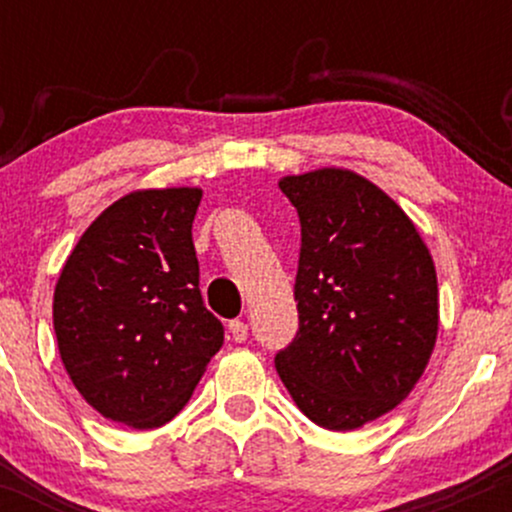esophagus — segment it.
<instances>
[{"label": "esophagus", "mask_w": 512, "mask_h": 512, "mask_svg": "<svg viewBox=\"0 0 512 512\" xmlns=\"http://www.w3.org/2000/svg\"><path fill=\"white\" fill-rule=\"evenodd\" d=\"M228 332H231L233 342H245V339H248V325H245L243 320L228 322Z\"/></svg>", "instance_id": "1"}]
</instances>
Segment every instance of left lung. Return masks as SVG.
I'll use <instances>...</instances> for the list:
<instances>
[{
	"instance_id": "1",
	"label": "left lung",
	"mask_w": 512,
	"mask_h": 512,
	"mask_svg": "<svg viewBox=\"0 0 512 512\" xmlns=\"http://www.w3.org/2000/svg\"><path fill=\"white\" fill-rule=\"evenodd\" d=\"M301 219L296 339L274 358L296 407L330 431L414 390L438 337V279L414 221L346 168L279 180Z\"/></svg>"
}]
</instances>
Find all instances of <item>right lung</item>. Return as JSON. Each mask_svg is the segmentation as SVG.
I'll return each mask as SVG.
<instances>
[{"label": "right lung", "instance_id": "right-lung-1", "mask_svg": "<svg viewBox=\"0 0 512 512\" xmlns=\"http://www.w3.org/2000/svg\"><path fill=\"white\" fill-rule=\"evenodd\" d=\"M199 199V187L120 197L86 228L55 286L52 322L69 380L98 414L139 431L185 407L223 344L199 293Z\"/></svg>", "mask_w": 512, "mask_h": 512}]
</instances>
